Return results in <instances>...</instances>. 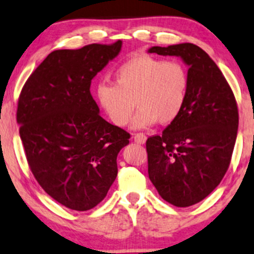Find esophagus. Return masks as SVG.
I'll return each instance as SVG.
<instances>
[{
  "instance_id": "34e87169",
  "label": "esophagus",
  "mask_w": 254,
  "mask_h": 254,
  "mask_svg": "<svg viewBox=\"0 0 254 254\" xmlns=\"http://www.w3.org/2000/svg\"><path fill=\"white\" fill-rule=\"evenodd\" d=\"M133 137H134V141H135L136 143H140V145H143V143L146 142V139H147V136L143 133H135L133 135Z\"/></svg>"
}]
</instances>
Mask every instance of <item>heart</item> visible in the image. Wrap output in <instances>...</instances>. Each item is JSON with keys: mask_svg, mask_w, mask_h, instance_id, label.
I'll use <instances>...</instances> for the list:
<instances>
[{"mask_svg": "<svg viewBox=\"0 0 254 254\" xmlns=\"http://www.w3.org/2000/svg\"><path fill=\"white\" fill-rule=\"evenodd\" d=\"M190 76L179 61L140 55L124 62L114 73V83L101 81L95 98L108 120L125 127L134 112L133 128L172 124L179 117L189 93Z\"/></svg>", "mask_w": 254, "mask_h": 254, "instance_id": "heart-1", "label": "heart"}]
</instances>
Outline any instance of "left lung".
I'll use <instances>...</instances> for the list:
<instances>
[{"mask_svg": "<svg viewBox=\"0 0 254 254\" xmlns=\"http://www.w3.org/2000/svg\"><path fill=\"white\" fill-rule=\"evenodd\" d=\"M148 53L180 56L189 65L184 108L161 135L146 141L148 177L177 207L201 201L223 180L237 139L239 114L234 94L215 62L198 46L152 47Z\"/></svg>", "mask_w": 254, "mask_h": 254, "instance_id": "left-lung-1", "label": "left lung"}]
</instances>
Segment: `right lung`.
I'll list each match as a JSON object with an SVG mask.
<instances>
[{
    "label": "right lung",
    "mask_w": 254,
    "mask_h": 254,
    "mask_svg": "<svg viewBox=\"0 0 254 254\" xmlns=\"http://www.w3.org/2000/svg\"><path fill=\"white\" fill-rule=\"evenodd\" d=\"M92 43L52 52L21 90L16 120L29 168L59 203L88 211L107 195L129 133L100 117L93 77L121 51Z\"/></svg>",
    "instance_id": "right-lung-1"
}]
</instances>
